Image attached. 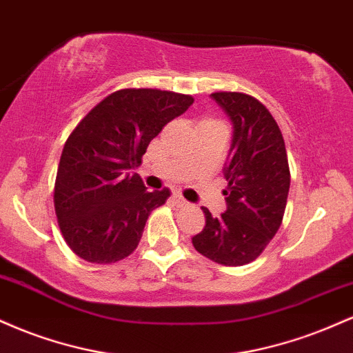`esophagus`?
Masks as SVG:
<instances>
[{
    "label": "esophagus",
    "mask_w": 353,
    "mask_h": 353,
    "mask_svg": "<svg viewBox=\"0 0 353 353\" xmlns=\"http://www.w3.org/2000/svg\"><path fill=\"white\" fill-rule=\"evenodd\" d=\"M174 201H176V204L179 205V208H188V205H190L189 202L181 196V194H174Z\"/></svg>",
    "instance_id": "esophagus-1"
}]
</instances>
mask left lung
I'll use <instances>...</instances> for the list:
<instances>
[{
    "label": "left lung",
    "instance_id": "left-lung-1",
    "mask_svg": "<svg viewBox=\"0 0 353 353\" xmlns=\"http://www.w3.org/2000/svg\"><path fill=\"white\" fill-rule=\"evenodd\" d=\"M232 123L229 161L224 168L228 209L192 237L196 250L221 265L255 261L282 224L290 188L289 159L277 123L261 101L244 92L210 94Z\"/></svg>",
    "mask_w": 353,
    "mask_h": 353
}]
</instances>
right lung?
Segmentation results:
<instances>
[{
  "label": "right lung",
  "mask_w": 353,
  "mask_h": 353,
  "mask_svg": "<svg viewBox=\"0 0 353 353\" xmlns=\"http://www.w3.org/2000/svg\"><path fill=\"white\" fill-rule=\"evenodd\" d=\"M194 103L161 89H119L76 125L61 154L54 209L64 241L78 257L112 264L134 252L149 214L171 196L148 192L139 174L151 141Z\"/></svg>",
  "instance_id": "obj_1"
}]
</instances>
